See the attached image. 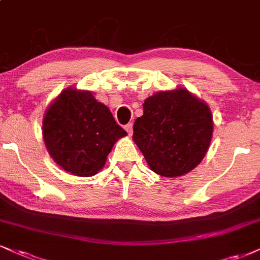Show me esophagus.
<instances>
[{"instance_id":"1","label":"esophagus","mask_w":260,"mask_h":260,"mask_svg":"<svg viewBox=\"0 0 260 260\" xmlns=\"http://www.w3.org/2000/svg\"><path fill=\"white\" fill-rule=\"evenodd\" d=\"M133 127H134V125H133V123H129V124H126L125 125V130L127 131V134H129V136H131L133 135Z\"/></svg>"}]
</instances>
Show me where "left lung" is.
<instances>
[{
    "label": "left lung",
    "mask_w": 260,
    "mask_h": 260,
    "mask_svg": "<svg viewBox=\"0 0 260 260\" xmlns=\"http://www.w3.org/2000/svg\"><path fill=\"white\" fill-rule=\"evenodd\" d=\"M213 135L208 105L185 88L158 91L143 104L133 140L149 169L164 177L184 176L200 164Z\"/></svg>",
    "instance_id": "8db88e82"
}]
</instances>
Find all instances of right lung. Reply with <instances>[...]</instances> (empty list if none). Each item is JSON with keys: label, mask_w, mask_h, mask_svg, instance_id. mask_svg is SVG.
<instances>
[{"label": "right lung", "mask_w": 260, "mask_h": 260, "mask_svg": "<svg viewBox=\"0 0 260 260\" xmlns=\"http://www.w3.org/2000/svg\"><path fill=\"white\" fill-rule=\"evenodd\" d=\"M46 148L66 172L90 177L102 170L112 147L126 131L91 91L63 89L48 106L42 123Z\"/></svg>", "instance_id": "1"}]
</instances>
